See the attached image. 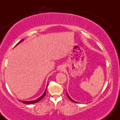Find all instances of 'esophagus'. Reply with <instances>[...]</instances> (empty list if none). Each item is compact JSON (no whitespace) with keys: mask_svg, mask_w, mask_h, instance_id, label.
I'll use <instances>...</instances> for the list:
<instances>
[{"mask_svg":"<svg viewBox=\"0 0 120 120\" xmlns=\"http://www.w3.org/2000/svg\"><path fill=\"white\" fill-rule=\"evenodd\" d=\"M64 70V67H62V68H61V69H60V71H63Z\"/></svg>","mask_w":120,"mask_h":120,"instance_id":"esophagus-1","label":"esophagus"}]
</instances>
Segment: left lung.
I'll use <instances>...</instances> for the list:
<instances>
[{
    "instance_id": "8db88e82",
    "label": "left lung",
    "mask_w": 120,
    "mask_h": 120,
    "mask_svg": "<svg viewBox=\"0 0 120 120\" xmlns=\"http://www.w3.org/2000/svg\"><path fill=\"white\" fill-rule=\"evenodd\" d=\"M67 96H68V98H69V99H70V100H71V101H73V102H74V103H77V102H76V101H74V100H73V99H71V98H70V97H69V95H68V93H67Z\"/></svg>"
}]
</instances>
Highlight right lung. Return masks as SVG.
Wrapping results in <instances>:
<instances>
[{"label": "right lung", "mask_w": 120, "mask_h": 120, "mask_svg": "<svg viewBox=\"0 0 120 120\" xmlns=\"http://www.w3.org/2000/svg\"><path fill=\"white\" fill-rule=\"evenodd\" d=\"M23 40H24L23 39H22V40H21V41H20V42H19V43H18L17 44V45H16V46H17V45H19V43H20L22 41H23ZM46 89H47V88L46 89V90H45V93H44L41 96V97L35 100H33V101H22V102L23 103H24V104H34V103H35L38 102V101H39L40 100H42V99H43V98L44 96H45V95H46Z\"/></svg>", "instance_id": "right-lung-1"}]
</instances>
